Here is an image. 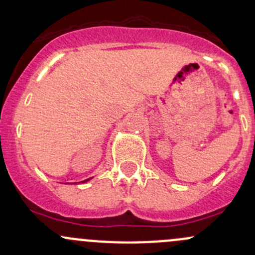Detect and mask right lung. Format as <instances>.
<instances>
[{
  "label": "right lung",
  "mask_w": 255,
  "mask_h": 255,
  "mask_svg": "<svg viewBox=\"0 0 255 255\" xmlns=\"http://www.w3.org/2000/svg\"><path fill=\"white\" fill-rule=\"evenodd\" d=\"M90 179H87V180H84V181H81V182H86V181H89Z\"/></svg>",
  "instance_id": "right-lung-1"
}]
</instances>
